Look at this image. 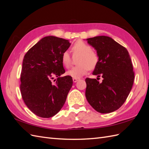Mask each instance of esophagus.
<instances>
[{
	"instance_id": "1",
	"label": "esophagus",
	"mask_w": 149,
	"mask_h": 149,
	"mask_svg": "<svg viewBox=\"0 0 149 149\" xmlns=\"http://www.w3.org/2000/svg\"><path fill=\"white\" fill-rule=\"evenodd\" d=\"M79 79V78H73V82H74V83L77 82Z\"/></svg>"
}]
</instances>
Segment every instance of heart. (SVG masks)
Wrapping results in <instances>:
<instances>
[{"label":"heart","instance_id":"1","mask_svg":"<svg viewBox=\"0 0 149 149\" xmlns=\"http://www.w3.org/2000/svg\"><path fill=\"white\" fill-rule=\"evenodd\" d=\"M71 49L74 53L81 54V56L78 61L79 65L68 71L66 74L73 78H79L87 73L89 68L95 67L98 61V57L92 51L91 46L81 41L76 42ZM61 62L66 68L70 66L71 56L68 52L65 51L62 53Z\"/></svg>","mask_w":149,"mask_h":149}]
</instances>
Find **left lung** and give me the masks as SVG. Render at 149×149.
<instances>
[{
	"instance_id": "obj_1",
	"label": "left lung",
	"mask_w": 149,
	"mask_h": 149,
	"mask_svg": "<svg viewBox=\"0 0 149 149\" xmlns=\"http://www.w3.org/2000/svg\"><path fill=\"white\" fill-rule=\"evenodd\" d=\"M86 40L96 49L98 56L93 74L101 76L103 80L100 83L96 79H86V97L100 113L114 112L124 103L134 83V73L129 52L107 36Z\"/></svg>"
}]
</instances>
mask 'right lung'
Here are the masks:
<instances>
[{
	"label": "right lung",
	"instance_id": "add662e5",
	"mask_svg": "<svg viewBox=\"0 0 149 149\" xmlns=\"http://www.w3.org/2000/svg\"><path fill=\"white\" fill-rule=\"evenodd\" d=\"M71 45L68 40L47 36L38 41L24 56L20 74V91L29 109L39 117L49 118L63 106L73 85L65 70L61 55ZM58 78L54 84L51 80Z\"/></svg>",
	"mask_w": 149,
	"mask_h": 149
}]
</instances>
